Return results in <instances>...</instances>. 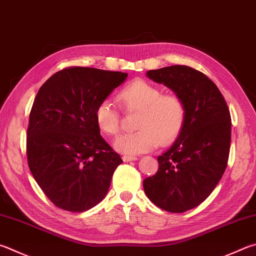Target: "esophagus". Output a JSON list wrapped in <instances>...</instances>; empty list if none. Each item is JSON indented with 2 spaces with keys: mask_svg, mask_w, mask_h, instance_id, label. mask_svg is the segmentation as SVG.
I'll return each mask as SVG.
<instances>
[{
  "mask_svg": "<svg viewBox=\"0 0 256 256\" xmlns=\"http://www.w3.org/2000/svg\"><path fill=\"white\" fill-rule=\"evenodd\" d=\"M122 159L124 162H128V161H133V160H136V156H123Z\"/></svg>",
  "mask_w": 256,
  "mask_h": 256,
  "instance_id": "1",
  "label": "esophagus"
}]
</instances>
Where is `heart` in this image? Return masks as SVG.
Masks as SVG:
<instances>
[{
	"instance_id": "1",
	"label": "heart",
	"mask_w": 256,
	"mask_h": 256,
	"mask_svg": "<svg viewBox=\"0 0 256 256\" xmlns=\"http://www.w3.org/2000/svg\"><path fill=\"white\" fill-rule=\"evenodd\" d=\"M120 106L125 112H138V131L120 136L114 146L125 154H140L153 150L158 144L169 146L182 132L187 108L176 94H162L160 87L143 80H136L123 87L118 94ZM95 123L100 132L108 136H118L120 130V114L110 100L96 106Z\"/></svg>"
}]
</instances>
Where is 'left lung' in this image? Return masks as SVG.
<instances>
[{
  "label": "left lung",
  "mask_w": 256,
  "mask_h": 256,
  "mask_svg": "<svg viewBox=\"0 0 256 256\" xmlns=\"http://www.w3.org/2000/svg\"><path fill=\"white\" fill-rule=\"evenodd\" d=\"M184 100L182 132L158 156L159 168L143 181L148 199L164 210L184 212L205 200L224 174L230 148V114L224 96L205 74L189 66L146 72Z\"/></svg>",
  "instance_id": "left-lung-1"
}]
</instances>
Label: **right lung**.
Returning a JSON list of instances; mask_svg holds the SVG:
<instances>
[{
    "instance_id": "right-lung-1",
    "label": "right lung",
    "mask_w": 256,
    "mask_h": 256,
    "mask_svg": "<svg viewBox=\"0 0 256 256\" xmlns=\"http://www.w3.org/2000/svg\"><path fill=\"white\" fill-rule=\"evenodd\" d=\"M126 77V72L68 67L40 87L26 130V159L36 184L58 208L86 212L108 194L123 161L100 136L94 113Z\"/></svg>"
}]
</instances>
